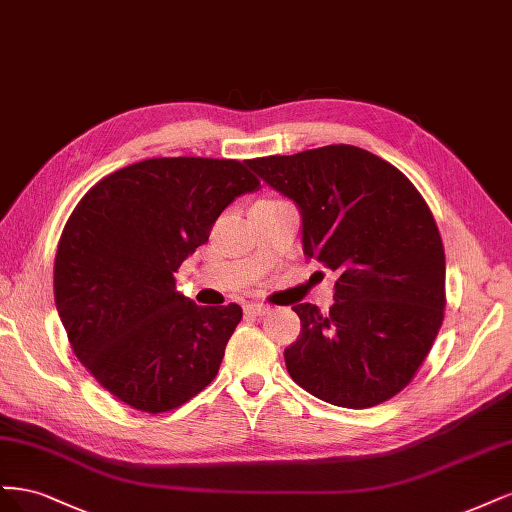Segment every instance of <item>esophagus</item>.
<instances>
[{"label": "esophagus", "instance_id": "34e87169", "mask_svg": "<svg viewBox=\"0 0 512 512\" xmlns=\"http://www.w3.org/2000/svg\"><path fill=\"white\" fill-rule=\"evenodd\" d=\"M244 310L249 312V315L261 317V315H266V312L270 310V306H268V304H259V302H251V304H246V306H244Z\"/></svg>", "mask_w": 512, "mask_h": 512}]
</instances>
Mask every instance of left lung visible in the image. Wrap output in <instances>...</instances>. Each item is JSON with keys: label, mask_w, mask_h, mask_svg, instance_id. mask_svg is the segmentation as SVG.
Returning a JSON list of instances; mask_svg holds the SVG:
<instances>
[{"label": "left lung", "mask_w": 512, "mask_h": 512, "mask_svg": "<svg viewBox=\"0 0 512 512\" xmlns=\"http://www.w3.org/2000/svg\"><path fill=\"white\" fill-rule=\"evenodd\" d=\"M302 212L304 255L338 272L327 315L298 304L285 349L315 398L370 408L400 393L444 319V246L430 206L391 163L351 144L246 161Z\"/></svg>", "instance_id": "8db88e82"}]
</instances>
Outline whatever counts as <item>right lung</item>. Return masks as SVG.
<instances>
[{"instance_id":"add662e5","label":"right lung","mask_w":512,"mask_h":512,"mask_svg":"<svg viewBox=\"0 0 512 512\" xmlns=\"http://www.w3.org/2000/svg\"><path fill=\"white\" fill-rule=\"evenodd\" d=\"M259 180L236 159L159 157L93 185L55 255V304L74 355L127 406L168 412L219 372L238 304L204 308L176 272Z\"/></svg>"}]
</instances>
